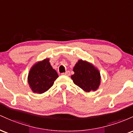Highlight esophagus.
<instances>
[{
	"mask_svg": "<svg viewBox=\"0 0 133 133\" xmlns=\"http://www.w3.org/2000/svg\"><path fill=\"white\" fill-rule=\"evenodd\" d=\"M62 75H66V76H70V71H67L65 73L62 74Z\"/></svg>",
	"mask_w": 133,
	"mask_h": 133,
	"instance_id": "1",
	"label": "esophagus"
}]
</instances>
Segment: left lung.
<instances>
[{"label": "left lung", "instance_id": "obj_1", "mask_svg": "<svg viewBox=\"0 0 133 133\" xmlns=\"http://www.w3.org/2000/svg\"><path fill=\"white\" fill-rule=\"evenodd\" d=\"M75 74L71 77L74 83L86 92L96 90L101 81L99 71L91 64L78 60L74 68Z\"/></svg>", "mask_w": 133, "mask_h": 133}]
</instances>
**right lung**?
I'll use <instances>...</instances> for the list:
<instances>
[{
    "instance_id": "1",
    "label": "right lung",
    "mask_w": 133,
    "mask_h": 133,
    "mask_svg": "<svg viewBox=\"0 0 133 133\" xmlns=\"http://www.w3.org/2000/svg\"><path fill=\"white\" fill-rule=\"evenodd\" d=\"M58 77V75L51 66L49 59H46L31 68L28 75V82L34 92L42 94L53 86Z\"/></svg>"
}]
</instances>
